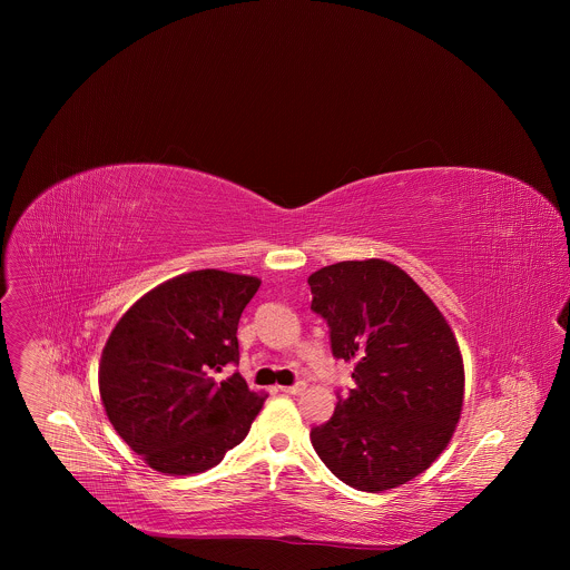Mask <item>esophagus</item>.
<instances>
[{"label": "esophagus", "instance_id": "obj_1", "mask_svg": "<svg viewBox=\"0 0 570 570\" xmlns=\"http://www.w3.org/2000/svg\"><path fill=\"white\" fill-rule=\"evenodd\" d=\"M283 393H287V395H303L305 391H307V384L305 382H298V384H294V386H278Z\"/></svg>", "mask_w": 570, "mask_h": 570}]
</instances>
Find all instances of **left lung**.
I'll list each match as a JSON object with an SVG mask.
<instances>
[{"mask_svg":"<svg viewBox=\"0 0 570 570\" xmlns=\"http://www.w3.org/2000/svg\"><path fill=\"white\" fill-rule=\"evenodd\" d=\"M312 309L355 389L312 443L348 488L406 485L448 448L463 412L465 368L452 326L400 265L340 261L307 278Z\"/></svg>","mask_w":570,"mask_h":570,"instance_id":"1","label":"left lung"}]
</instances>
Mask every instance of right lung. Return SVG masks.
I'll list each match as a JSON object with an SVG mask.
<instances>
[{
  "instance_id": "obj_1",
  "label": "right lung",
  "mask_w": 570,
  "mask_h": 570,
  "mask_svg": "<svg viewBox=\"0 0 570 570\" xmlns=\"http://www.w3.org/2000/svg\"><path fill=\"white\" fill-rule=\"evenodd\" d=\"M261 278L195 269L164 281L138 298L111 328L98 391L107 419L142 461L168 476L215 468L239 445L267 393L235 373L237 326Z\"/></svg>"
}]
</instances>
